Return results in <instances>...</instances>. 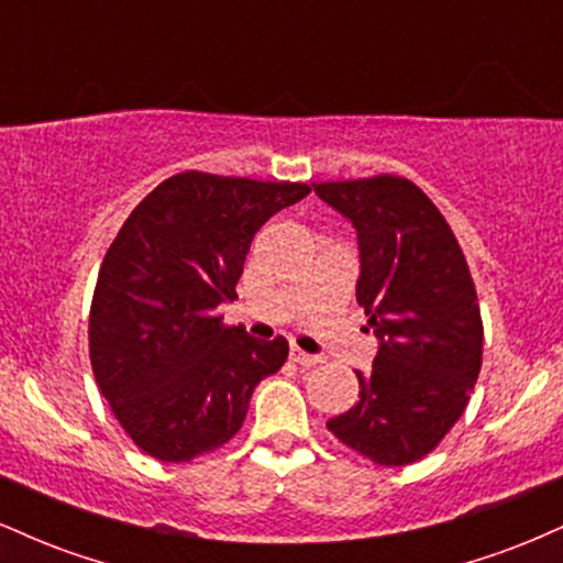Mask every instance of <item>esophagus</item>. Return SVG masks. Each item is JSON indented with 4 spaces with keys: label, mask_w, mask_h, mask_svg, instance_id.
Instances as JSON below:
<instances>
[{
    "label": "esophagus",
    "mask_w": 563,
    "mask_h": 563,
    "mask_svg": "<svg viewBox=\"0 0 563 563\" xmlns=\"http://www.w3.org/2000/svg\"><path fill=\"white\" fill-rule=\"evenodd\" d=\"M290 360H294V363L301 365V367H312V365L320 363V357H314V354L301 352L299 346H290Z\"/></svg>",
    "instance_id": "1"
}]
</instances>
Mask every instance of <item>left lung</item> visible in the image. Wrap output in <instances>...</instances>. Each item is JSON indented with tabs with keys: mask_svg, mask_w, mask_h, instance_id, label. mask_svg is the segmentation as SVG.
I'll use <instances>...</instances> for the list:
<instances>
[{
	"mask_svg": "<svg viewBox=\"0 0 563 563\" xmlns=\"http://www.w3.org/2000/svg\"><path fill=\"white\" fill-rule=\"evenodd\" d=\"M357 228V301L380 339L360 399L328 431L378 466H407L442 442L482 371L474 277L448 219L410 179L378 174L314 183Z\"/></svg>",
	"mask_w": 563,
	"mask_h": 563,
	"instance_id": "8db88e82",
	"label": "left lung"
}]
</instances>
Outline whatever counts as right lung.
<instances>
[{"label": "right lung", "mask_w": 563, "mask_h": 563, "mask_svg": "<svg viewBox=\"0 0 563 563\" xmlns=\"http://www.w3.org/2000/svg\"><path fill=\"white\" fill-rule=\"evenodd\" d=\"M312 190L183 172L134 206L100 264L89 363L115 421L142 452L187 463L241 431L249 399L288 360V341L251 339L217 307L235 299L251 241Z\"/></svg>", "instance_id": "right-lung-1"}]
</instances>
